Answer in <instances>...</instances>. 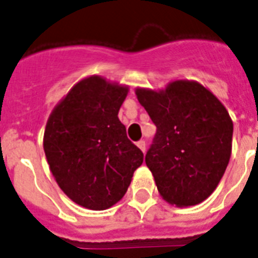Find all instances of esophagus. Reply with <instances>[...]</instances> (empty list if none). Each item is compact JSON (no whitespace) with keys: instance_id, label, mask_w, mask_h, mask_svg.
Segmentation results:
<instances>
[{"instance_id":"1","label":"esophagus","mask_w":258,"mask_h":258,"mask_svg":"<svg viewBox=\"0 0 258 258\" xmlns=\"http://www.w3.org/2000/svg\"><path fill=\"white\" fill-rule=\"evenodd\" d=\"M136 146L143 151V152H146V142H144V140H139V142L136 143Z\"/></svg>"}]
</instances>
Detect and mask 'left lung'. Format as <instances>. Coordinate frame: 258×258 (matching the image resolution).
I'll list each match as a JSON object with an SVG mask.
<instances>
[{
	"label": "left lung",
	"instance_id": "8db88e82",
	"mask_svg": "<svg viewBox=\"0 0 258 258\" xmlns=\"http://www.w3.org/2000/svg\"><path fill=\"white\" fill-rule=\"evenodd\" d=\"M156 125L146 164L159 194L176 207L204 202L231 159L233 123L227 108L198 82L175 81L163 91L136 89Z\"/></svg>",
	"mask_w": 258,
	"mask_h": 258
}]
</instances>
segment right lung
Here are the masks:
<instances>
[{
    "label": "right lung",
    "instance_id": "right-lung-1",
    "mask_svg": "<svg viewBox=\"0 0 258 258\" xmlns=\"http://www.w3.org/2000/svg\"><path fill=\"white\" fill-rule=\"evenodd\" d=\"M128 89L89 77L70 90L46 124L43 150L56 183L77 204L103 211L127 192L143 152L118 118Z\"/></svg>",
    "mask_w": 258,
    "mask_h": 258
}]
</instances>
